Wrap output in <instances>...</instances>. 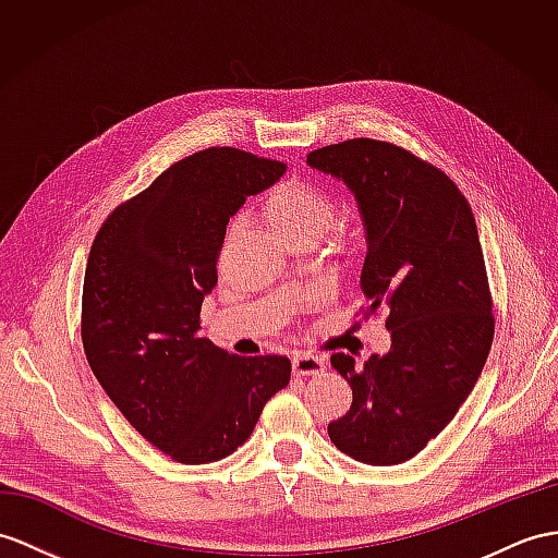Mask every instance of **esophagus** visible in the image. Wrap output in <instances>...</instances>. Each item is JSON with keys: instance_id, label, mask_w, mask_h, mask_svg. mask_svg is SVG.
I'll return each mask as SVG.
<instances>
[{"instance_id": "1", "label": "esophagus", "mask_w": 558, "mask_h": 558, "mask_svg": "<svg viewBox=\"0 0 558 558\" xmlns=\"http://www.w3.org/2000/svg\"><path fill=\"white\" fill-rule=\"evenodd\" d=\"M291 364L295 376H315L324 372V357L310 355V352H298V355H293Z\"/></svg>"}]
</instances>
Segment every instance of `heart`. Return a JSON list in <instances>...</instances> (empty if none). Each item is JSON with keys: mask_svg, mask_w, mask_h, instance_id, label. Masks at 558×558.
Masks as SVG:
<instances>
[{"mask_svg": "<svg viewBox=\"0 0 558 558\" xmlns=\"http://www.w3.org/2000/svg\"><path fill=\"white\" fill-rule=\"evenodd\" d=\"M263 217L275 232L289 243L317 241L333 217V198L326 189L312 184L301 177H291L271 186L260 203ZM333 241L343 243L345 232L336 229Z\"/></svg>", "mask_w": 558, "mask_h": 558, "instance_id": "heart-1", "label": "heart"}]
</instances>
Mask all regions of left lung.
<instances>
[{
    "label": "left lung",
    "mask_w": 558,
    "mask_h": 558,
    "mask_svg": "<svg viewBox=\"0 0 558 558\" xmlns=\"http://www.w3.org/2000/svg\"><path fill=\"white\" fill-rule=\"evenodd\" d=\"M312 168L355 194L366 227L362 291L369 319L386 310L390 350L362 366L345 352L331 366L352 388L329 438L348 457L396 466L454 418L495 336L478 227L454 180L392 142L357 137L315 148Z\"/></svg>",
    "instance_id": "8db88e82"
}]
</instances>
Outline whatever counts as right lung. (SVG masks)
Masks as SVG:
<instances>
[{
  "label": "right lung",
  "instance_id": "add662e5",
  "mask_svg": "<svg viewBox=\"0 0 558 558\" xmlns=\"http://www.w3.org/2000/svg\"><path fill=\"white\" fill-rule=\"evenodd\" d=\"M283 170L234 146L203 148L94 236L80 319L87 362L122 416L180 464L232 454L291 381L289 357H239L198 336L229 217Z\"/></svg>",
  "mask_w": 558,
  "mask_h": 558
}]
</instances>
